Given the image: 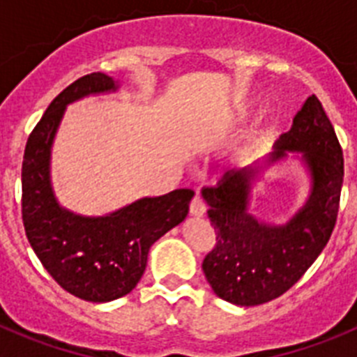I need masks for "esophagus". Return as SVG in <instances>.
Returning <instances> with one entry per match:
<instances>
[{
    "mask_svg": "<svg viewBox=\"0 0 357 357\" xmlns=\"http://www.w3.org/2000/svg\"><path fill=\"white\" fill-rule=\"evenodd\" d=\"M207 211V204L206 200L200 197V195H197V197L191 200V204H189V213L193 214V216H204Z\"/></svg>",
    "mask_w": 357,
    "mask_h": 357,
    "instance_id": "obj_1",
    "label": "esophagus"
}]
</instances>
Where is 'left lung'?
Masks as SVG:
<instances>
[{
  "label": "left lung",
  "instance_id": "left-lung-1",
  "mask_svg": "<svg viewBox=\"0 0 357 357\" xmlns=\"http://www.w3.org/2000/svg\"><path fill=\"white\" fill-rule=\"evenodd\" d=\"M301 151L312 173V195L286 226H268L248 211L266 165ZM343 184V151L333 123L317 96H309L272 153L250 166L225 173L202 191L216 232L202 263L220 298L236 305H259L288 291L314 263L333 234Z\"/></svg>",
  "mask_w": 357,
  "mask_h": 357
}]
</instances>
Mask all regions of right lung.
<instances>
[{"instance_id":"1","label":"right lung","mask_w":357,"mask_h":357,"mask_svg":"<svg viewBox=\"0 0 357 357\" xmlns=\"http://www.w3.org/2000/svg\"><path fill=\"white\" fill-rule=\"evenodd\" d=\"M116 89L118 84L103 73L68 85L31 130L21 172V213L31 248L61 288L87 302H110L130 293L143 277L150 247L188 216L195 195L175 189L98 218L73 214L56 204L50 153L66 105Z\"/></svg>"}]
</instances>
